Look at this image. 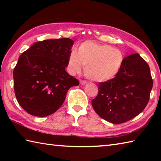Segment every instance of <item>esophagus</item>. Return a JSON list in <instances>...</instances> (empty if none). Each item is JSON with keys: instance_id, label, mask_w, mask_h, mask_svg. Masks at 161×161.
Here are the masks:
<instances>
[{"instance_id": "esophagus-1", "label": "esophagus", "mask_w": 161, "mask_h": 161, "mask_svg": "<svg viewBox=\"0 0 161 161\" xmlns=\"http://www.w3.org/2000/svg\"><path fill=\"white\" fill-rule=\"evenodd\" d=\"M87 83L86 81H84V80H80V84L81 85H84V84H86Z\"/></svg>"}]
</instances>
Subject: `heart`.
<instances>
[{
    "mask_svg": "<svg viewBox=\"0 0 161 161\" xmlns=\"http://www.w3.org/2000/svg\"><path fill=\"white\" fill-rule=\"evenodd\" d=\"M124 55L119 49L94 41L81 43L68 57V69L72 74L80 73L84 67L86 77L96 82H104L118 75L123 65Z\"/></svg>",
    "mask_w": 161,
    "mask_h": 161,
    "instance_id": "b5f03b06",
    "label": "heart"
}]
</instances>
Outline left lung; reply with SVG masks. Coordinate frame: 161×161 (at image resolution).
I'll list each match as a JSON object with an SVG mask.
<instances>
[{"label": "left lung", "instance_id": "left-lung-1", "mask_svg": "<svg viewBox=\"0 0 161 161\" xmlns=\"http://www.w3.org/2000/svg\"><path fill=\"white\" fill-rule=\"evenodd\" d=\"M152 87L148 64L138 54H130L124 58L115 77L99 84V92L92 100V105L95 112L106 121L124 123L143 111Z\"/></svg>", "mask_w": 161, "mask_h": 161}]
</instances>
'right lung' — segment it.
Returning <instances> with one entry per match:
<instances>
[{
    "mask_svg": "<svg viewBox=\"0 0 161 161\" xmlns=\"http://www.w3.org/2000/svg\"><path fill=\"white\" fill-rule=\"evenodd\" d=\"M74 41L69 38L34 43L19 57L13 70L19 104L32 116L53 114L63 104L70 87L79 81L65 70Z\"/></svg>",
    "mask_w": 161,
    "mask_h": 161,
    "instance_id": "obj_1",
    "label": "right lung"
}]
</instances>
